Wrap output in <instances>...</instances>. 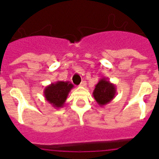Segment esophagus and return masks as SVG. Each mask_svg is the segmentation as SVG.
Instances as JSON below:
<instances>
[{"label":"esophagus","instance_id":"1","mask_svg":"<svg viewBox=\"0 0 159 159\" xmlns=\"http://www.w3.org/2000/svg\"><path fill=\"white\" fill-rule=\"evenodd\" d=\"M80 86H81V87H87V82H86V81H82V82H81Z\"/></svg>","mask_w":159,"mask_h":159}]
</instances>
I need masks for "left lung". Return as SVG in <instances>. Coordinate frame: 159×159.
Segmentation results:
<instances>
[{"label": "left lung", "mask_w": 159, "mask_h": 159, "mask_svg": "<svg viewBox=\"0 0 159 159\" xmlns=\"http://www.w3.org/2000/svg\"><path fill=\"white\" fill-rule=\"evenodd\" d=\"M116 95V87L106 77L100 79L95 87L92 96L100 106H104L112 101Z\"/></svg>", "instance_id": "8db88e82"}]
</instances>
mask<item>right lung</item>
<instances>
[{
  "label": "right lung",
  "mask_w": 159,
  "mask_h": 159,
  "mask_svg": "<svg viewBox=\"0 0 159 159\" xmlns=\"http://www.w3.org/2000/svg\"><path fill=\"white\" fill-rule=\"evenodd\" d=\"M72 88L73 85L70 82L57 81L47 86L43 90V95L49 104L54 108L59 109L64 106L67 96Z\"/></svg>",
  "instance_id": "obj_1"
}]
</instances>
